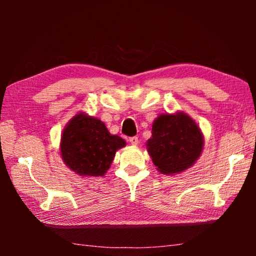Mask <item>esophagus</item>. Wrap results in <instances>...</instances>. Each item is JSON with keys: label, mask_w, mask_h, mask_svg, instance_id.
Listing matches in <instances>:
<instances>
[{"label": "esophagus", "mask_w": 256, "mask_h": 256, "mask_svg": "<svg viewBox=\"0 0 256 256\" xmlns=\"http://www.w3.org/2000/svg\"><path fill=\"white\" fill-rule=\"evenodd\" d=\"M128 141H130V144H131L132 146H138V136H131V138H128Z\"/></svg>", "instance_id": "esophagus-1"}]
</instances>
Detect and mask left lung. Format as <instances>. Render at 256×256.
<instances>
[{
  "label": "left lung",
  "mask_w": 256,
  "mask_h": 256,
  "mask_svg": "<svg viewBox=\"0 0 256 256\" xmlns=\"http://www.w3.org/2000/svg\"><path fill=\"white\" fill-rule=\"evenodd\" d=\"M204 138L201 128L184 112L160 114L154 120L146 150L164 175H175L192 167L200 158Z\"/></svg>",
  "instance_id": "obj_1"
}]
</instances>
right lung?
<instances>
[{
  "label": "right lung",
  "mask_w": 256,
  "mask_h": 256,
  "mask_svg": "<svg viewBox=\"0 0 256 256\" xmlns=\"http://www.w3.org/2000/svg\"><path fill=\"white\" fill-rule=\"evenodd\" d=\"M126 146L124 138L112 136L100 120L79 112L63 130L60 151L63 162L79 176H104L116 151Z\"/></svg>",
  "instance_id": "1"
}]
</instances>
